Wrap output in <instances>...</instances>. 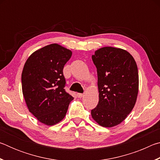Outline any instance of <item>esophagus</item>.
I'll use <instances>...</instances> for the list:
<instances>
[{
	"label": "esophagus",
	"mask_w": 160,
	"mask_h": 160,
	"mask_svg": "<svg viewBox=\"0 0 160 160\" xmlns=\"http://www.w3.org/2000/svg\"><path fill=\"white\" fill-rule=\"evenodd\" d=\"M77 97L78 98H82L83 97V94H81V93H77Z\"/></svg>",
	"instance_id": "34e87169"
}]
</instances>
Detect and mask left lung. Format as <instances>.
I'll use <instances>...</instances> for the list:
<instances>
[{
  "label": "left lung",
  "mask_w": 160,
  "mask_h": 160,
  "mask_svg": "<svg viewBox=\"0 0 160 160\" xmlns=\"http://www.w3.org/2000/svg\"><path fill=\"white\" fill-rule=\"evenodd\" d=\"M97 71L99 102L91 111L99 125L111 128L125 120L133 109L138 93L137 64L128 51L103 47L92 56Z\"/></svg>",
  "instance_id": "obj_1"
}]
</instances>
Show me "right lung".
<instances>
[{"label":"right lung","mask_w":160,"mask_h":160,"mask_svg":"<svg viewBox=\"0 0 160 160\" xmlns=\"http://www.w3.org/2000/svg\"><path fill=\"white\" fill-rule=\"evenodd\" d=\"M72 51L58 44L34 51L22 72V89L27 107L37 120L53 126L63 120L73 99L65 90L63 67Z\"/></svg>","instance_id":"right-lung-1"}]
</instances>
